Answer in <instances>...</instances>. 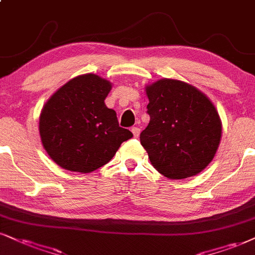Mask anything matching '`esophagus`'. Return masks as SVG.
<instances>
[{"instance_id": "1", "label": "esophagus", "mask_w": 255, "mask_h": 255, "mask_svg": "<svg viewBox=\"0 0 255 255\" xmlns=\"http://www.w3.org/2000/svg\"><path fill=\"white\" fill-rule=\"evenodd\" d=\"M131 131H132L133 137L134 138H138V136H139V132H140V128H137V127H133L132 128H131Z\"/></svg>"}]
</instances>
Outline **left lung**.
Returning a JSON list of instances; mask_svg holds the SVG:
<instances>
[{"instance_id":"1","label":"left lung","mask_w":255,"mask_h":255,"mask_svg":"<svg viewBox=\"0 0 255 255\" xmlns=\"http://www.w3.org/2000/svg\"><path fill=\"white\" fill-rule=\"evenodd\" d=\"M145 92L150 122L139 138L153 168L170 180L197 175L213 161L221 140L215 106L180 80H157Z\"/></svg>"}]
</instances>
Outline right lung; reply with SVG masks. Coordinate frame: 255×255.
Masks as SVG:
<instances>
[{
	"label": "right lung",
	"mask_w": 255,
	"mask_h": 255,
	"mask_svg": "<svg viewBox=\"0 0 255 255\" xmlns=\"http://www.w3.org/2000/svg\"><path fill=\"white\" fill-rule=\"evenodd\" d=\"M112 89L97 74L66 83L45 104L39 131L42 145L56 164L70 171L91 172L112 159L132 132L119 127L117 115L105 105Z\"/></svg>",
	"instance_id": "add662e5"
}]
</instances>
